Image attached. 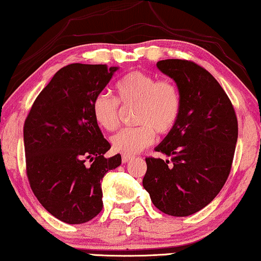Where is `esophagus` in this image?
<instances>
[{
  "label": "esophagus",
  "instance_id": "34e87169",
  "mask_svg": "<svg viewBox=\"0 0 261 261\" xmlns=\"http://www.w3.org/2000/svg\"><path fill=\"white\" fill-rule=\"evenodd\" d=\"M131 159H133V156H131V155H123V156H121V161H123V164L128 163Z\"/></svg>",
  "mask_w": 261,
  "mask_h": 261
}]
</instances>
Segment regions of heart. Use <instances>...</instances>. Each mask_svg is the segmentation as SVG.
I'll list each match as a JSON object with an SVG mask.
<instances>
[{"mask_svg":"<svg viewBox=\"0 0 261 261\" xmlns=\"http://www.w3.org/2000/svg\"><path fill=\"white\" fill-rule=\"evenodd\" d=\"M117 100L100 92L91 105L92 115L105 130H113L119 124V104L136 105L134 120L138 126L125 127L111 138L115 151L134 155L149 147L155 140V131L169 134L177 124L182 108V98L177 85L169 79L156 81L142 71L125 74L115 85Z\"/></svg>","mask_w":261,"mask_h":261,"instance_id":"b5f03b06","label":"heart"}]
</instances>
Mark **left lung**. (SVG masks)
Instances as JSON below:
<instances>
[{
	"label": "left lung",
	"mask_w": 261,
	"mask_h": 261,
	"mask_svg": "<svg viewBox=\"0 0 261 261\" xmlns=\"http://www.w3.org/2000/svg\"><path fill=\"white\" fill-rule=\"evenodd\" d=\"M182 98L177 124L155 151L170 160L146 158L143 188L161 212L187 217L219 194L231 170L239 125L235 110L216 78L195 62L158 61Z\"/></svg>",
	"instance_id": "left-lung-1"
}]
</instances>
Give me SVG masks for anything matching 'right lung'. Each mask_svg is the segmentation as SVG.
<instances>
[{
  "mask_svg": "<svg viewBox=\"0 0 261 261\" xmlns=\"http://www.w3.org/2000/svg\"><path fill=\"white\" fill-rule=\"evenodd\" d=\"M118 67L71 64L36 98L24 124L26 173L35 196L55 218L83 224L102 211L101 180L121 164L105 158L111 144L91 105Z\"/></svg>",
  "mask_w": 261,
  "mask_h": 261,
  "instance_id": "right-lung-1",
  "label": "right lung"
}]
</instances>
